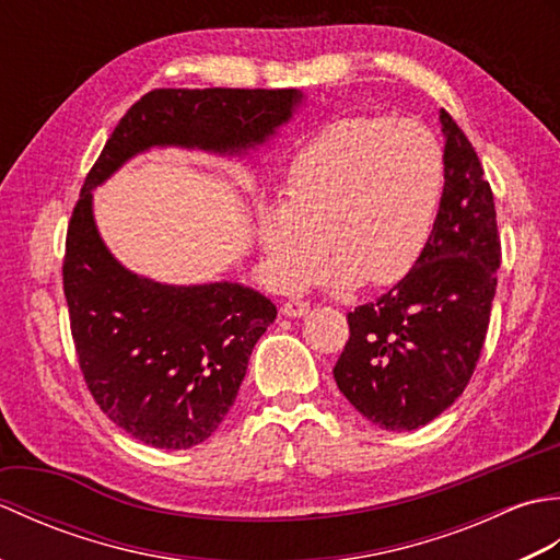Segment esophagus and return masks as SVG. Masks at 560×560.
I'll return each instance as SVG.
<instances>
[{"instance_id":"esophagus-1","label":"esophagus","mask_w":560,"mask_h":560,"mask_svg":"<svg viewBox=\"0 0 560 560\" xmlns=\"http://www.w3.org/2000/svg\"><path fill=\"white\" fill-rule=\"evenodd\" d=\"M307 311H311V303L299 301V299L287 301V303H283V307H281V313L287 315V317H303V315H307Z\"/></svg>"}]
</instances>
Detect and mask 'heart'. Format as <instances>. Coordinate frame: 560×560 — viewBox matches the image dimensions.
Instances as JSON below:
<instances>
[{"mask_svg": "<svg viewBox=\"0 0 560 560\" xmlns=\"http://www.w3.org/2000/svg\"><path fill=\"white\" fill-rule=\"evenodd\" d=\"M443 168V149L419 120L341 117L323 127L293 156L281 209L257 221L271 281L289 291L315 279L323 245L337 287L404 279L431 237Z\"/></svg>", "mask_w": 560, "mask_h": 560, "instance_id": "1", "label": "heart"}]
</instances>
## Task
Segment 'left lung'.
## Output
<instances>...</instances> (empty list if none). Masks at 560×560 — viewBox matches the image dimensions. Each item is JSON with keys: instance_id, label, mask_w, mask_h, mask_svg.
<instances>
[{"instance_id": "obj_1", "label": "left lung", "mask_w": 560, "mask_h": 560, "mask_svg": "<svg viewBox=\"0 0 560 560\" xmlns=\"http://www.w3.org/2000/svg\"><path fill=\"white\" fill-rule=\"evenodd\" d=\"M445 187L413 269L347 315L337 387L368 421L413 431L455 404L483 349L501 267L491 185L471 141L440 110Z\"/></svg>"}]
</instances>
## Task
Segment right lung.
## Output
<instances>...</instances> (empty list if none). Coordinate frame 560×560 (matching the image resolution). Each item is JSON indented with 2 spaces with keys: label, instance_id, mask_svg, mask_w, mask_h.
<instances>
[{
  "label": "right lung",
  "instance_id": "1",
  "mask_svg": "<svg viewBox=\"0 0 560 560\" xmlns=\"http://www.w3.org/2000/svg\"><path fill=\"white\" fill-rule=\"evenodd\" d=\"M295 89H156L117 122L86 175L62 265L71 337L86 387L125 433L187 450L229 413L277 305L241 283L199 287L137 277L101 241L91 189L151 147L243 153L291 120Z\"/></svg>",
  "mask_w": 560,
  "mask_h": 560
}]
</instances>
